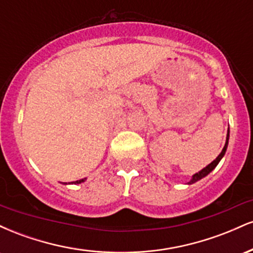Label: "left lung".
Segmentation results:
<instances>
[{
	"label": "left lung",
	"instance_id": "obj_1",
	"mask_svg": "<svg viewBox=\"0 0 253 253\" xmlns=\"http://www.w3.org/2000/svg\"><path fill=\"white\" fill-rule=\"evenodd\" d=\"M228 139H229V129L227 130V136H226V143H225V146H223V149H222V151H221V153H220V155L217 156L216 158L214 159V161L211 162V164H208L207 167L203 168V169H202V170H200L199 172L194 173V175L191 176V179H190L189 182L187 183V184H194V183H196L197 181H200V179H202L203 177H206L207 175H210V173L211 172V171H213L214 169H215L216 165L219 164V162L221 161L222 157L225 156L226 150H227V146H228Z\"/></svg>",
	"mask_w": 253,
	"mask_h": 253
}]
</instances>
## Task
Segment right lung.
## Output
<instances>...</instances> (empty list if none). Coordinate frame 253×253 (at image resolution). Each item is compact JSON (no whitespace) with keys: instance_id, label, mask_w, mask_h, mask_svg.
Wrapping results in <instances>:
<instances>
[{"instance_id":"1","label":"right lung","mask_w":253,"mask_h":253,"mask_svg":"<svg viewBox=\"0 0 253 253\" xmlns=\"http://www.w3.org/2000/svg\"><path fill=\"white\" fill-rule=\"evenodd\" d=\"M85 179L86 178H82V179H78V181H75V182H71V183H69V184H81V183H83V182H85ZM66 184V183H65Z\"/></svg>"}]
</instances>
